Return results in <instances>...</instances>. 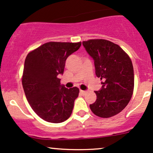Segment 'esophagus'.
<instances>
[{
	"label": "esophagus",
	"mask_w": 153,
	"mask_h": 153,
	"mask_svg": "<svg viewBox=\"0 0 153 153\" xmlns=\"http://www.w3.org/2000/svg\"><path fill=\"white\" fill-rule=\"evenodd\" d=\"M80 93H81V94L82 95H85L86 94V93H87V91H80Z\"/></svg>",
	"instance_id": "obj_1"
}]
</instances>
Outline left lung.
<instances>
[{
	"label": "left lung",
	"instance_id": "8db88e82",
	"mask_svg": "<svg viewBox=\"0 0 153 153\" xmlns=\"http://www.w3.org/2000/svg\"><path fill=\"white\" fill-rule=\"evenodd\" d=\"M94 60L95 75L102 80L97 99L90 105L93 113L100 117H113L130 102L134 89V71L128 55L117 44L104 39L82 42Z\"/></svg>",
	"mask_w": 153,
	"mask_h": 153
}]
</instances>
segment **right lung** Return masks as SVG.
<instances>
[{
  "mask_svg": "<svg viewBox=\"0 0 153 153\" xmlns=\"http://www.w3.org/2000/svg\"><path fill=\"white\" fill-rule=\"evenodd\" d=\"M80 45L81 42H49L26 56L22 78L25 97L35 113L47 122L62 123L71 116L79 89L66 88L58 75L63 74L66 59Z\"/></svg>",
  "mask_w": 153,
  "mask_h": 153,
  "instance_id": "right-lung-1",
  "label": "right lung"
}]
</instances>
